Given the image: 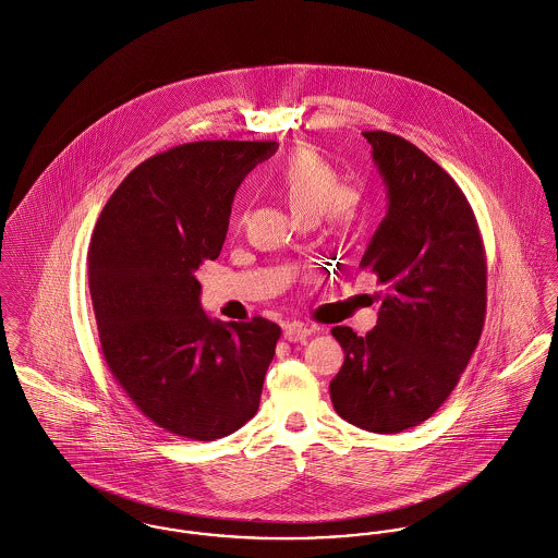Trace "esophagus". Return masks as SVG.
<instances>
[{
    "mask_svg": "<svg viewBox=\"0 0 558 558\" xmlns=\"http://www.w3.org/2000/svg\"><path fill=\"white\" fill-rule=\"evenodd\" d=\"M311 335H313V328H308V326H304L300 322H293V324L284 326V338L289 342H302V340H306Z\"/></svg>",
    "mask_w": 558,
    "mask_h": 558,
    "instance_id": "esophagus-1",
    "label": "esophagus"
}]
</instances>
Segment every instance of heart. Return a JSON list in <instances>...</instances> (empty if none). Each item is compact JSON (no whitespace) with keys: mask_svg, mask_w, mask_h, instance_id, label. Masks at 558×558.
<instances>
[{"mask_svg":"<svg viewBox=\"0 0 558 558\" xmlns=\"http://www.w3.org/2000/svg\"><path fill=\"white\" fill-rule=\"evenodd\" d=\"M271 187L287 201L302 222L322 214L335 228H347L355 218V198L340 187L335 168L313 148L293 150L271 172Z\"/></svg>","mask_w":558,"mask_h":558,"instance_id":"obj_1","label":"heart"}]
</instances>
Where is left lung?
Segmentation results:
<instances>
[{"mask_svg": "<svg viewBox=\"0 0 558 558\" xmlns=\"http://www.w3.org/2000/svg\"><path fill=\"white\" fill-rule=\"evenodd\" d=\"M388 192V214L360 267L386 287L377 326H336L344 362L330 381L336 414L373 434L427 421L457 386L483 332L487 263L459 185L412 142L362 133Z\"/></svg>", "mask_w": 558, "mask_h": 558, "instance_id": "obj_1", "label": "left lung"}]
</instances>
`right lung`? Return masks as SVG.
Listing matches in <instances>:
<instances>
[{"label": "right lung", "mask_w": 558, "mask_h": 558, "mask_svg": "<svg viewBox=\"0 0 558 558\" xmlns=\"http://www.w3.org/2000/svg\"><path fill=\"white\" fill-rule=\"evenodd\" d=\"M278 142L211 140L142 161L93 230L88 284L108 368L168 434L211 442L258 410L280 328L209 319L196 271L220 256L232 198Z\"/></svg>", "instance_id": "obj_1"}]
</instances>
